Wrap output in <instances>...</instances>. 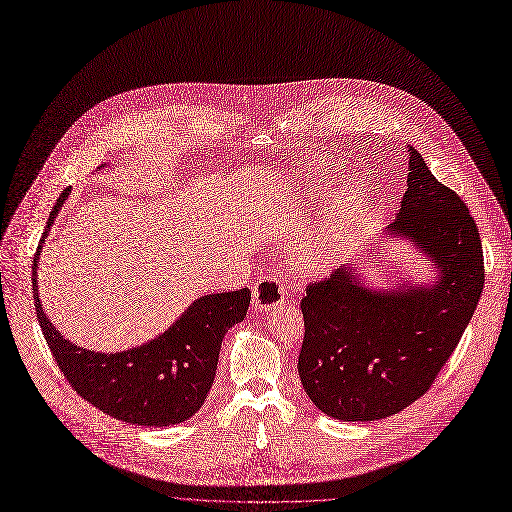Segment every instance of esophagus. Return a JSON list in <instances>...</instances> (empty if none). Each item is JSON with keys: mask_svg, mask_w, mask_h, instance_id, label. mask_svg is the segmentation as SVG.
<instances>
[{"mask_svg": "<svg viewBox=\"0 0 512 512\" xmlns=\"http://www.w3.org/2000/svg\"><path fill=\"white\" fill-rule=\"evenodd\" d=\"M286 299V286L274 274H259L253 286V307L257 311H270Z\"/></svg>", "mask_w": 512, "mask_h": 512, "instance_id": "esophagus-1", "label": "esophagus"}]
</instances>
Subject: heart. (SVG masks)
<instances>
[{"mask_svg":"<svg viewBox=\"0 0 512 512\" xmlns=\"http://www.w3.org/2000/svg\"><path fill=\"white\" fill-rule=\"evenodd\" d=\"M320 188V182H318ZM362 194V184L349 180L345 182L337 192H335V213L332 215V221L316 232L303 238L295 251H293V263L295 270L301 276H318L330 270L341 257L343 251V226H341V217L349 213L355 203L360 201Z\"/></svg>","mask_w":512,"mask_h":512,"instance_id":"b5f03b06","label":"heart"}]
</instances>
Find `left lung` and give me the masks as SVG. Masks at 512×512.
I'll use <instances>...</instances> for the list:
<instances>
[{
	"mask_svg": "<svg viewBox=\"0 0 512 512\" xmlns=\"http://www.w3.org/2000/svg\"><path fill=\"white\" fill-rule=\"evenodd\" d=\"M385 234L418 249L435 280L370 286L351 263L311 282L301 299V385L318 410L343 422L393 416L427 393L483 291L475 219L412 146L408 190ZM374 244L362 257L376 261Z\"/></svg>",
	"mask_w": 512,
	"mask_h": 512,
	"instance_id": "left-lung-1",
	"label": "left lung"
}]
</instances>
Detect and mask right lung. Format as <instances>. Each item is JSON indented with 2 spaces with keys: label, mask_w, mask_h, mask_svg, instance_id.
Returning a JSON list of instances; mask_svg holds the SVG:
<instances>
[{
  "label": "right lung",
  "mask_w": 512,
  "mask_h": 512,
  "mask_svg": "<svg viewBox=\"0 0 512 512\" xmlns=\"http://www.w3.org/2000/svg\"><path fill=\"white\" fill-rule=\"evenodd\" d=\"M69 192L66 188L56 201L33 259L37 320L58 368L85 402L117 420L138 427H169L188 420L205 404L215 381L221 341L247 316L251 291L238 288L198 297L159 337L133 349L98 353L77 347L43 314L37 291L41 247Z\"/></svg>",
  "instance_id": "add662e5"
}]
</instances>
